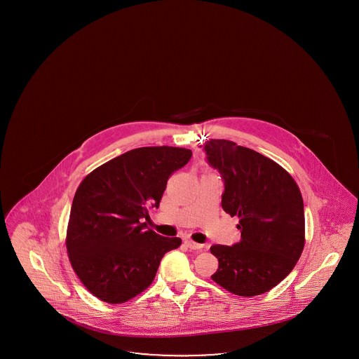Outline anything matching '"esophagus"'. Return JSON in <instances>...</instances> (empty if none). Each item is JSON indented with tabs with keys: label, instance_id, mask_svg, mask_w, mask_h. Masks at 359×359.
<instances>
[{
	"label": "esophagus",
	"instance_id": "obj_1",
	"mask_svg": "<svg viewBox=\"0 0 359 359\" xmlns=\"http://www.w3.org/2000/svg\"><path fill=\"white\" fill-rule=\"evenodd\" d=\"M184 243L187 245V248L192 249V250H202V249H203V245L196 243V242H194V241H191V239H186Z\"/></svg>",
	"mask_w": 359,
	"mask_h": 359
}]
</instances>
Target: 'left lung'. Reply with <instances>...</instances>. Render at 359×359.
I'll return each instance as SVG.
<instances>
[{"label":"left lung","mask_w":359,"mask_h":359,"mask_svg":"<svg viewBox=\"0 0 359 359\" xmlns=\"http://www.w3.org/2000/svg\"><path fill=\"white\" fill-rule=\"evenodd\" d=\"M205 151L222 175V208L238 217L241 230L236 245L210 248L219 262L211 278L238 296L262 294L290 273L304 249L302 192L281 165L253 149L211 138Z\"/></svg>","instance_id":"left-lung-1"}]
</instances>
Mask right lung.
I'll list each match as a JSON object with an SVG mask.
<instances>
[{
  "label": "right lung",
  "mask_w": 359,
  "mask_h": 359,
  "mask_svg": "<svg viewBox=\"0 0 359 359\" xmlns=\"http://www.w3.org/2000/svg\"><path fill=\"white\" fill-rule=\"evenodd\" d=\"M192 152L144 147L90 172L75 192L66 246L74 272L90 293L122 304L147 290L167 252L182 245L147 229L142 218L158 207L172 173Z\"/></svg>",
  "instance_id": "1"
}]
</instances>
